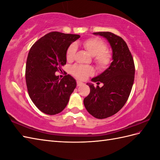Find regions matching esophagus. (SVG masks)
Listing matches in <instances>:
<instances>
[{
    "mask_svg": "<svg viewBox=\"0 0 160 160\" xmlns=\"http://www.w3.org/2000/svg\"><path fill=\"white\" fill-rule=\"evenodd\" d=\"M83 83L82 82H80V81H77V87H80L81 85H82Z\"/></svg>",
    "mask_w": 160,
    "mask_h": 160,
    "instance_id": "34e87169",
    "label": "esophagus"
}]
</instances>
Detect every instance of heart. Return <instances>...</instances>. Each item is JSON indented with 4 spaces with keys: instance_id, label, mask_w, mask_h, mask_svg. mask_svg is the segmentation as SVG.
I'll use <instances>...</instances> for the list:
<instances>
[{
    "instance_id": "obj_1",
    "label": "heart",
    "mask_w": 160,
    "mask_h": 160,
    "mask_svg": "<svg viewBox=\"0 0 160 160\" xmlns=\"http://www.w3.org/2000/svg\"><path fill=\"white\" fill-rule=\"evenodd\" d=\"M82 46L91 56H93L94 62L98 69L104 70L109 66L111 62V55L107 49V45L99 38H90L84 40ZM77 51V46L72 43L66 52L67 60L72 61ZM71 73L80 80H84L93 73L91 67L75 65L71 69Z\"/></svg>"
}]
</instances>
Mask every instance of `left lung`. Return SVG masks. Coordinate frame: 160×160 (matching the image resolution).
<instances>
[{
	"label": "left lung",
	"instance_id": "8db88e82",
	"mask_svg": "<svg viewBox=\"0 0 160 160\" xmlns=\"http://www.w3.org/2000/svg\"><path fill=\"white\" fill-rule=\"evenodd\" d=\"M106 38L111 47L113 56L110 67L91 79L103 86L95 87L87 83L90 93L84 99L86 109L93 117L104 119L113 115L127 102L135 78V64L127 43L121 37L108 32H95Z\"/></svg>",
	"mask_w": 160,
	"mask_h": 160
}]
</instances>
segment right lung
Instances as JSON below:
<instances>
[{
    "mask_svg": "<svg viewBox=\"0 0 160 160\" xmlns=\"http://www.w3.org/2000/svg\"><path fill=\"white\" fill-rule=\"evenodd\" d=\"M80 35L52 32L36 41L29 50L25 78L29 96L47 115L60 113L69 102L76 82L70 75L60 79L55 73L66 64V52Z\"/></svg>",
    "mask_w": 160,
    "mask_h": 160,
    "instance_id": "add662e5",
    "label": "right lung"
}]
</instances>
